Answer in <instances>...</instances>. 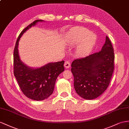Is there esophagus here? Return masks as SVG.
<instances>
[{
	"label": "esophagus",
	"instance_id": "1",
	"mask_svg": "<svg viewBox=\"0 0 129 129\" xmlns=\"http://www.w3.org/2000/svg\"><path fill=\"white\" fill-rule=\"evenodd\" d=\"M64 67L65 68H69L70 67V62L69 61H66L64 63Z\"/></svg>",
	"mask_w": 129,
	"mask_h": 129
}]
</instances>
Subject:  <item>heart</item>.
I'll return each instance as SVG.
<instances>
[{
  "label": "heart",
  "instance_id": "b5f03b06",
  "mask_svg": "<svg viewBox=\"0 0 129 129\" xmlns=\"http://www.w3.org/2000/svg\"><path fill=\"white\" fill-rule=\"evenodd\" d=\"M96 39V35L90 33L88 29L82 27L72 28L69 31L67 41L72 46L77 45L76 53L80 57H85L91 52Z\"/></svg>",
  "mask_w": 129,
  "mask_h": 129
}]
</instances>
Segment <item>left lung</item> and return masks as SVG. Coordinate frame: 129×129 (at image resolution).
Masks as SVG:
<instances>
[{"label":"left lung","mask_w":129,"mask_h":129,"mask_svg":"<svg viewBox=\"0 0 129 129\" xmlns=\"http://www.w3.org/2000/svg\"><path fill=\"white\" fill-rule=\"evenodd\" d=\"M114 61L113 46L106 36L100 52L72 61L71 70L77 94L86 100L101 95L110 84L114 71Z\"/></svg>","instance_id":"left-lung-1"}]
</instances>
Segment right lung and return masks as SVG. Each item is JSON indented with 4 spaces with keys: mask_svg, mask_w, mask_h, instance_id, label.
Returning a JSON list of instances; mask_svg holds the SVG:
<instances>
[{
    "mask_svg": "<svg viewBox=\"0 0 129 129\" xmlns=\"http://www.w3.org/2000/svg\"><path fill=\"white\" fill-rule=\"evenodd\" d=\"M42 20H36L27 26L19 35L14 51V74L22 93L32 100H43L53 93L55 81L64 71V61L49 62L34 69L23 63L18 54V41L24 32Z\"/></svg>",
    "mask_w": 129,
    "mask_h": 129,
    "instance_id": "obj_1",
    "label": "right lung"
}]
</instances>
